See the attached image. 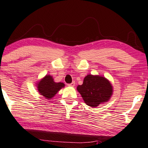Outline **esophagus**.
<instances>
[{
	"instance_id": "1",
	"label": "esophagus",
	"mask_w": 148,
	"mask_h": 148,
	"mask_svg": "<svg viewBox=\"0 0 148 148\" xmlns=\"http://www.w3.org/2000/svg\"><path fill=\"white\" fill-rule=\"evenodd\" d=\"M68 86H70V87H74L75 86V82L73 81L72 83H70V84L68 85Z\"/></svg>"
}]
</instances>
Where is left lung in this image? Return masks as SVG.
Masks as SVG:
<instances>
[{
    "label": "left lung",
    "mask_w": 148,
    "mask_h": 148,
    "mask_svg": "<svg viewBox=\"0 0 148 148\" xmlns=\"http://www.w3.org/2000/svg\"><path fill=\"white\" fill-rule=\"evenodd\" d=\"M86 105L96 108L108 102L113 94V86L104 76L88 74L84 78L81 85L77 86Z\"/></svg>",
    "instance_id": "1"
}]
</instances>
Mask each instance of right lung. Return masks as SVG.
I'll list each match as a JSON object with an SVG mask.
<instances>
[{
	"label": "right lung",
	"mask_w": 148,
	"mask_h": 148,
	"mask_svg": "<svg viewBox=\"0 0 148 148\" xmlns=\"http://www.w3.org/2000/svg\"><path fill=\"white\" fill-rule=\"evenodd\" d=\"M37 90L46 99H51L58 92L65 87L63 83H56L51 75L47 74L36 83Z\"/></svg>",
	"instance_id": "right-lung-1"
}]
</instances>
